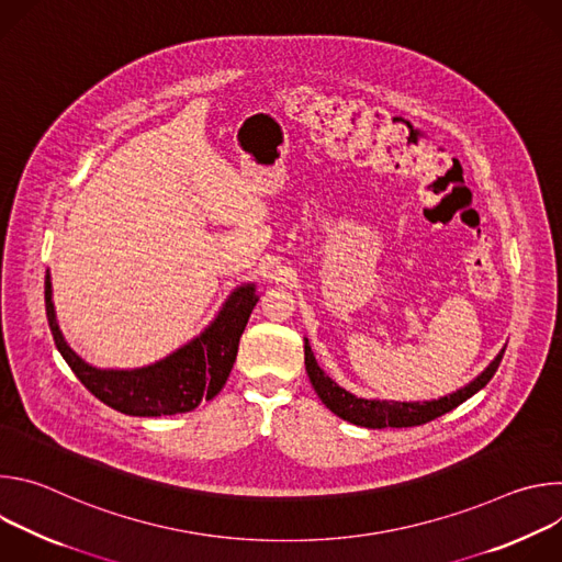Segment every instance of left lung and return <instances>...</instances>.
<instances>
[{
    "instance_id": "8db88e82",
    "label": "left lung",
    "mask_w": 562,
    "mask_h": 562,
    "mask_svg": "<svg viewBox=\"0 0 562 562\" xmlns=\"http://www.w3.org/2000/svg\"><path fill=\"white\" fill-rule=\"evenodd\" d=\"M505 349L494 358V362L480 373L473 382H469L467 386L442 395L438 400H425V403H397V400H367V397H358L353 393H349L347 389L338 386L323 369L317 367L311 345L304 338V364H306V373L308 380L317 393V397L323 400V405L327 409H331L336 416H340L347 423H353L358 427H367V429H384V427H418L425 425L438 416H445L447 412L456 409L458 405H462L467 397H471L473 393H477L483 389L496 373L501 360H503Z\"/></svg>"
}]
</instances>
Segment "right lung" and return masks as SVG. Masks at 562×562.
<instances>
[{
  "mask_svg": "<svg viewBox=\"0 0 562 562\" xmlns=\"http://www.w3.org/2000/svg\"><path fill=\"white\" fill-rule=\"evenodd\" d=\"M44 300L55 347L79 382L120 414L157 418L193 412L202 400H211L222 391L237 356L239 336L245 334L258 295L256 284L237 286L213 323L198 338L165 360L126 371L91 367L66 345L55 317L48 273Z\"/></svg>",
  "mask_w": 562,
  "mask_h": 562,
  "instance_id": "right-lung-1",
  "label": "right lung"
}]
</instances>
